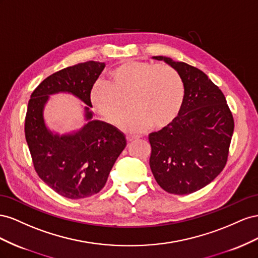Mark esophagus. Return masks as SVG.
<instances>
[{
    "instance_id": "34e87169",
    "label": "esophagus",
    "mask_w": 258,
    "mask_h": 258,
    "mask_svg": "<svg viewBox=\"0 0 258 258\" xmlns=\"http://www.w3.org/2000/svg\"><path fill=\"white\" fill-rule=\"evenodd\" d=\"M138 138H141V136L133 135V134H127L126 135V141L127 142H133V141H135V139H138Z\"/></svg>"
}]
</instances>
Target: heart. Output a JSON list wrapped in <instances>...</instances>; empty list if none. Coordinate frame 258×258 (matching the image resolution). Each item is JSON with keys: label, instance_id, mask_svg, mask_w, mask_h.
<instances>
[{"label": "heart", "instance_id": "obj_1", "mask_svg": "<svg viewBox=\"0 0 258 258\" xmlns=\"http://www.w3.org/2000/svg\"><path fill=\"white\" fill-rule=\"evenodd\" d=\"M185 86L179 73L165 63L132 60L109 72L108 81H98L92 87L93 108L109 122H115L126 109L130 111L119 121L122 127L141 132L153 123L163 127L179 114Z\"/></svg>", "mask_w": 258, "mask_h": 258}]
</instances>
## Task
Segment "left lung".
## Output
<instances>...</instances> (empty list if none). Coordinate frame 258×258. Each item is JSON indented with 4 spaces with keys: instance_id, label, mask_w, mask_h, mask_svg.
Wrapping results in <instances>:
<instances>
[{
    "instance_id": "left-lung-1",
    "label": "left lung",
    "mask_w": 258,
    "mask_h": 258,
    "mask_svg": "<svg viewBox=\"0 0 258 258\" xmlns=\"http://www.w3.org/2000/svg\"><path fill=\"white\" fill-rule=\"evenodd\" d=\"M179 73L185 98L176 119L148 136L149 164L168 194L189 195L214 180L227 163L234 121L226 98L203 71L156 56Z\"/></svg>"
}]
</instances>
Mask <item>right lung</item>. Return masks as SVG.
<instances>
[{
  "instance_id": "right-lung-1",
  "label": "right lung",
  "mask_w": 258,
  "mask_h": 258,
  "mask_svg": "<svg viewBox=\"0 0 258 258\" xmlns=\"http://www.w3.org/2000/svg\"><path fill=\"white\" fill-rule=\"evenodd\" d=\"M104 68V62L87 61L57 71L42 81L28 102L25 135L34 170L49 188L64 198L76 200L98 194L126 146L119 130L91 120L90 93ZM58 91L76 94L89 106V123L76 135L53 136L43 124V105L48 94Z\"/></svg>"
}]
</instances>
